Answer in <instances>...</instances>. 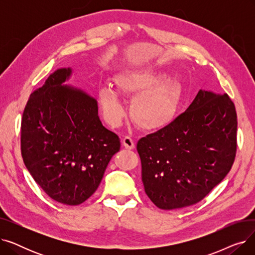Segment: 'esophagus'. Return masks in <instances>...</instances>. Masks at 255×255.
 Here are the masks:
<instances>
[{"mask_svg":"<svg viewBox=\"0 0 255 255\" xmlns=\"http://www.w3.org/2000/svg\"><path fill=\"white\" fill-rule=\"evenodd\" d=\"M123 145L125 146L126 149L131 150V149L134 148V141H133V139L130 136H125L123 138Z\"/></svg>","mask_w":255,"mask_h":255,"instance_id":"34e87169","label":"esophagus"}]
</instances>
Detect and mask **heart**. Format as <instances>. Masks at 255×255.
<instances>
[{
	"instance_id": "heart-1",
	"label": "heart",
	"mask_w": 255,
	"mask_h": 255,
	"mask_svg": "<svg viewBox=\"0 0 255 255\" xmlns=\"http://www.w3.org/2000/svg\"><path fill=\"white\" fill-rule=\"evenodd\" d=\"M164 77L150 69L126 70L116 76L120 91L134 97L130 114L143 130L156 131L167 127L175 119L177 101L169 88L163 87ZM118 89L111 85L98 91V101L106 122L117 126L125 116V107Z\"/></svg>"
}]
</instances>
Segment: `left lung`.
<instances>
[{"label": "left lung", "mask_w": 255, "mask_h": 255, "mask_svg": "<svg viewBox=\"0 0 255 255\" xmlns=\"http://www.w3.org/2000/svg\"><path fill=\"white\" fill-rule=\"evenodd\" d=\"M237 126L227 94L199 90L185 113L140 138L141 181L153 204L173 210L205 198L234 164Z\"/></svg>", "instance_id": "left-lung-1"}]
</instances>
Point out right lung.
<instances>
[{
    "label": "right lung",
    "mask_w": 255,
    "mask_h": 255,
    "mask_svg": "<svg viewBox=\"0 0 255 255\" xmlns=\"http://www.w3.org/2000/svg\"><path fill=\"white\" fill-rule=\"evenodd\" d=\"M71 73L56 70L31 94L21 119L20 150L25 167L50 198L77 206L97 190L121 142L102 125L97 101L63 85Z\"/></svg>",
    "instance_id": "1"
}]
</instances>
